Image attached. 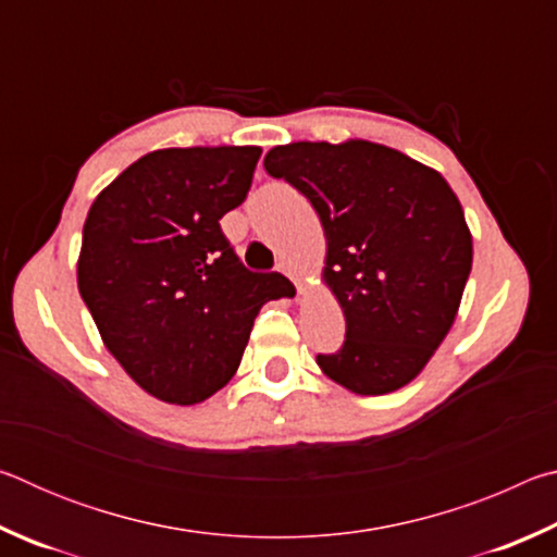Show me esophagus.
Instances as JSON below:
<instances>
[{"instance_id":"esophagus-1","label":"esophagus","mask_w":557,"mask_h":557,"mask_svg":"<svg viewBox=\"0 0 557 557\" xmlns=\"http://www.w3.org/2000/svg\"><path fill=\"white\" fill-rule=\"evenodd\" d=\"M280 272L282 275H287L292 282H295V287L299 295H305V277H301V272L292 265V262H280Z\"/></svg>"}]
</instances>
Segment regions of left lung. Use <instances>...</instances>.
Listing matches in <instances>:
<instances>
[{"label": "left lung", "mask_w": 557, "mask_h": 557, "mask_svg": "<svg viewBox=\"0 0 557 557\" xmlns=\"http://www.w3.org/2000/svg\"><path fill=\"white\" fill-rule=\"evenodd\" d=\"M265 172L322 221V280L346 319L326 379L385 395L418 379L455 324L471 272V231L437 169L369 139L272 147Z\"/></svg>", "instance_id": "1"}]
</instances>
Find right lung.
Masks as SVG:
<instances>
[{
    "label": "right lung",
    "mask_w": 557,
    "mask_h": 557,
    "mask_svg": "<svg viewBox=\"0 0 557 557\" xmlns=\"http://www.w3.org/2000/svg\"><path fill=\"white\" fill-rule=\"evenodd\" d=\"M260 147H169L129 164L92 201L78 292L102 344L139 388L196 405L238 371L280 272H250L221 231L248 194Z\"/></svg>",
    "instance_id": "add662e5"
}]
</instances>
